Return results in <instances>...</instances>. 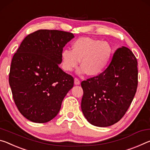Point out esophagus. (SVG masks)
I'll use <instances>...</instances> for the list:
<instances>
[{
    "label": "esophagus",
    "mask_w": 150,
    "mask_h": 150,
    "mask_svg": "<svg viewBox=\"0 0 150 150\" xmlns=\"http://www.w3.org/2000/svg\"><path fill=\"white\" fill-rule=\"evenodd\" d=\"M80 84V81L79 80V79L77 78H74V84L75 85H79Z\"/></svg>",
    "instance_id": "34e87169"
}]
</instances>
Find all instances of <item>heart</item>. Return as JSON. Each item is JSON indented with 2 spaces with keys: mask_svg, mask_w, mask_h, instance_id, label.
<instances>
[{
  "mask_svg": "<svg viewBox=\"0 0 150 150\" xmlns=\"http://www.w3.org/2000/svg\"><path fill=\"white\" fill-rule=\"evenodd\" d=\"M72 50L65 48L61 52V66L66 72H70L80 63L82 66L78 74L88 73L98 76L104 72L110 63L113 49L107 42L90 38H80L74 41Z\"/></svg>",
  "mask_w": 150,
  "mask_h": 150,
  "instance_id": "heart-1",
  "label": "heart"
}]
</instances>
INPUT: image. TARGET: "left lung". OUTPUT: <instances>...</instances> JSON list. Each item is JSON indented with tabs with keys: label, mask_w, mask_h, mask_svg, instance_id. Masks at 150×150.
<instances>
[{
	"label": "left lung",
	"mask_w": 150,
	"mask_h": 150,
	"mask_svg": "<svg viewBox=\"0 0 150 150\" xmlns=\"http://www.w3.org/2000/svg\"><path fill=\"white\" fill-rule=\"evenodd\" d=\"M137 62L125 46L117 48L112 61L97 76L82 81L81 108L88 122L95 126L117 123L129 108L137 87Z\"/></svg>",
	"instance_id": "obj_1"
}]
</instances>
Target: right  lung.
Returning <instances> with one entry per match:
<instances>
[{"label": "right lung", "mask_w": 150, "mask_h": 150, "mask_svg": "<svg viewBox=\"0 0 150 150\" xmlns=\"http://www.w3.org/2000/svg\"><path fill=\"white\" fill-rule=\"evenodd\" d=\"M72 33L39 30L28 34L12 59L9 74L14 103L21 114L35 123L57 116L74 78L59 68L61 52Z\"/></svg>", "instance_id": "obj_1"}]
</instances>
